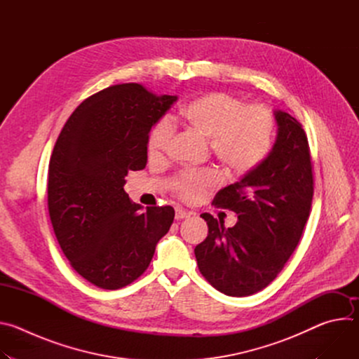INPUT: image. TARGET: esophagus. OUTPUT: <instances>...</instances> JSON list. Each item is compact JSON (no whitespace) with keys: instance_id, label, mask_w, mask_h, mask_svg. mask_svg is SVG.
Returning <instances> with one entry per match:
<instances>
[{"instance_id":"1","label":"esophagus","mask_w":359,"mask_h":359,"mask_svg":"<svg viewBox=\"0 0 359 359\" xmlns=\"http://www.w3.org/2000/svg\"><path fill=\"white\" fill-rule=\"evenodd\" d=\"M190 215H191L190 212H186V210H183V209H176V215H175V217H176V220H182V219L189 217Z\"/></svg>"}]
</instances>
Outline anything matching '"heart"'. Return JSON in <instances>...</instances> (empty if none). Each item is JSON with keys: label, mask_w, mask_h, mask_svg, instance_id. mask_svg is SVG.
Segmentation results:
<instances>
[{"label": "heart", "mask_w": 359, "mask_h": 359, "mask_svg": "<svg viewBox=\"0 0 359 359\" xmlns=\"http://www.w3.org/2000/svg\"><path fill=\"white\" fill-rule=\"evenodd\" d=\"M177 122L208 137L215 158L231 176H243L257 169L273 147V112L260 104L241 105L240 99L226 92H208L189 100L180 108ZM172 136L173 126L168 121L153 126L147 137L149 158H162ZM219 180V175L212 169L189 172L180 176L177 193L182 198L194 201Z\"/></svg>", "instance_id": "heart-1"}]
</instances>
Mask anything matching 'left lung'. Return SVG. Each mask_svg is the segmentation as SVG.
Masks as SVG:
<instances>
[{
    "label": "left lung",
    "instance_id": "8db88e82",
    "mask_svg": "<svg viewBox=\"0 0 359 359\" xmlns=\"http://www.w3.org/2000/svg\"><path fill=\"white\" fill-rule=\"evenodd\" d=\"M274 116L278 132L267 159L213 200L238 222L226 229L209 213L200 216L209 234L194 248L197 266L226 295L245 297L266 288L291 257L310 217L314 179L309 139L290 114L276 111Z\"/></svg>",
    "mask_w": 359,
    "mask_h": 359
}]
</instances>
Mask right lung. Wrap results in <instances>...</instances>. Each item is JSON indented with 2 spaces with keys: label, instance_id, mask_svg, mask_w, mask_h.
<instances>
[{
  "label": "right lung",
  "instance_id": "obj_1",
  "mask_svg": "<svg viewBox=\"0 0 359 359\" xmlns=\"http://www.w3.org/2000/svg\"><path fill=\"white\" fill-rule=\"evenodd\" d=\"M177 96L140 83L109 86L88 99L64 125L48 168V212L74 270L93 285L118 290L149 267L175 210L140 213L125 191L130 170L147 162V137Z\"/></svg>",
  "mask_w": 359,
  "mask_h": 359
}]
</instances>
